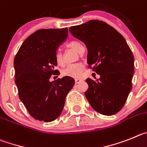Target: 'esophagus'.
I'll list each match as a JSON object with an SVG mask.
<instances>
[{
	"label": "esophagus",
	"instance_id": "34e87169",
	"mask_svg": "<svg viewBox=\"0 0 147 147\" xmlns=\"http://www.w3.org/2000/svg\"><path fill=\"white\" fill-rule=\"evenodd\" d=\"M80 81H81V80H80V79H79V78H76V79H75V84H78V83H80Z\"/></svg>",
	"mask_w": 147,
	"mask_h": 147
}]
</instances>
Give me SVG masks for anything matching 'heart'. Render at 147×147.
Returning <instances> with one entry per match:
<instances>
[{"mask_svg":"<svg viewBox=\"0 0 147 147\" xmlns=\"http://www.w3.org/2000/svg\"><path fill=\"white\" fill-rule=\"evenodd\" d=\"M69 47L74 49L75 51L79 53H81L82 51L84 50L83 45L80 42L77 41H72L69 44ZM55 60L57 64L59 65H62L64 64V60H63V56L61 53H56L55 54ZM83 70V66L80 63H75V64H69L68 66L62 70V75L64 76L71 77V78H80L82 75V72Z\"/></svg>","mask_w":147,"mask_h":147,"instance_id":"b5f03b06","label":"heart"}]
</instances>
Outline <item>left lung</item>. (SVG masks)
Masks as SVG:
<instances>
[{
	"label": "left lung",
	"mask_w": 147,
	"mask_h": 147,
	"mask_svg": "<svg viewBox=\"0 0 147 147\" xmlns=\"http://www.w3.org/2000/svg\"><path fill=\"white\" fill-rule=\"evenodd\" d=\"M74 37L86 45L87 63L100 79L86 80L85 96L96 112L111 116L123 108L132 89L134 56L126 40L116 29L100 20L69 28Z\"/></svg>",
	"instance_id": "1"
}]
</instances>
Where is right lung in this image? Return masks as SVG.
<instances>
[{
    "label": "right lung",
    "mask_w": 147,
    "mask_h": 147,
    "mask_svg": "<svg viewBox=\"0 0 147 147\" xmlns=\"http://www.w3.org/2000/svg\"><path fill=\"white\" fill-rule=\"evenodd\" d=\"M68 28L41 29L30 35L14 60L20 100L35 119L50 122L61 113L66 96L75 85L71 77L50 81L57 75L55 54L67 39Z\"/></svg>",
    "instance_id": "obj_1"
}]
</instances>
